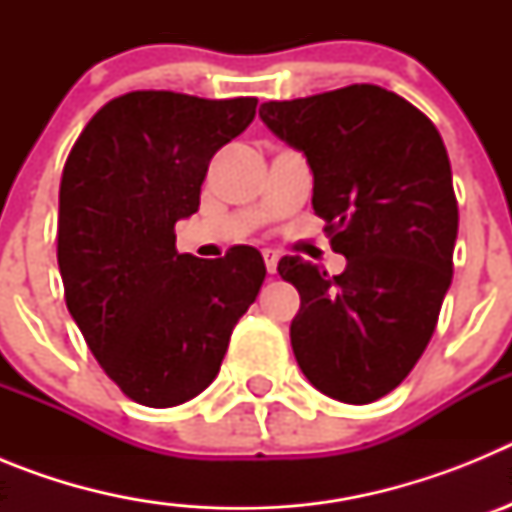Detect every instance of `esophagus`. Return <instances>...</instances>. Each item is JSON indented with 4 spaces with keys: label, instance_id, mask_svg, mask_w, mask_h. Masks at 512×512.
I'll use <instances>...</instances> for the list:
<instances>
[{
    "label": "esophagus",
    "instance_id": "1",
    "mask_svg": "<svg viewBox=\"0 0 512 512\" xmlns=\"http://www.w3.org/2000/svg\"><path fill=\"white\" fill-rule=\"evenodd\" d=\"M264 264H266V271H269V274H277L279 253L271 251V248H266V251H264Z\"/></svg>",
    "mask_w": 512,
    "mask_h": 512
}]
</instances>
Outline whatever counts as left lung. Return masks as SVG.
I'll return each mask as SVG.
<instances>
[{
  "label": "left lung",
  "mask_w": 512,
  "mask_h": 512,
  "mask_svg": "<svg viewBox=\"0 0 512 512\" xmlns=\"http://www.w3.org/2000/svg\"><path fill=\"white\" fill-rule=\"evenodd\" d=\"M259 115L305 153L312 210L346 256L338 277L300 256L279 261L300 292L297 364L333 400H379L418 364L449 292L459 230L449 153L418 107L374 84L266 102Z\"/></svg>",
  "instance_id": "1"
}]
</instances>
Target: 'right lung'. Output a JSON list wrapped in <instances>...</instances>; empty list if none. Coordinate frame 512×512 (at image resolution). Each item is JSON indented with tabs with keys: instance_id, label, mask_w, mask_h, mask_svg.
I'll return each instance as SVG.
<instances>
[{
	"instance_id": "right-lung-1",
	"label": "right lung",
	"mask_w": 512,
	"mask_h": 512,
	"mask_svg": "<svg viewBox=\"0 0 512 512\" xmlns=\"http://www.w3.org/2000/svg\"><path fill=\"white\" fill-rule=\"evenodd\" d=\"M256 97L130 92L87 122L58 192L66 307L104 374L130 400L174 408L220 372L230 333L266 277L261 253L205 261L176 251L210 158L243 133Z\"/></svg>"
}]
</instances>
